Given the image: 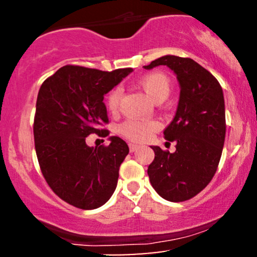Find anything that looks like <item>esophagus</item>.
<instances>
[{
	"mask_svg": "<svg viewBox=\"0 0 257 257\" xmlns=\"http://www.w3.org/2000/svg\"><path fill=\"white\" fill-rule=\"evenodd\" d=\"M138 149L139 146L135 145V144H129V150H131V152H135Z\"/></svg>",
	"mask_w": 257,
	"mask_h": 257,
	"instance_id": "esophagus-1",
	"label": "esophagus"
}]
</instances>
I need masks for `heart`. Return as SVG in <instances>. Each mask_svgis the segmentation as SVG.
<instances>
[{"label": "heart", "instance_id": "obj_1", "mask_svg": "<svg viewBox=\"0 0 257 257\" xmlns=\"http://www.w3.org/2000/svg\"><path fill=\"white\" fill-rule=\"evenodd\" d=\"M141 88L153 101L161 102L169 95L172 90V81L163 72H150L143 76L138 82ZM122 93L119 88H113L106 95V108L111 113L118 111ZM159 129V123L155 119H126L119 125V133L122 137L137 143H143Z\"/></svg>", "mask_w": 257, "mask_h": 257}]
</instances>
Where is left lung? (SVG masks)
Returning <instances> with one entry per match:
<instances>
[{"instance_id":"left-lung-1","label":"left lung","mask_w":257,"mask_h":257,"mask_svg":"<svg viewBox=\"0 0 257 257\" xmlns=\"http://www.w3.org/2000/svg\"><path fill=\"white\" fill-rule=\"evenodd\" d=\"M159 65L173 70L180 84L178 110L164 131L176 151L151 146L155 159L147 174L162 198L184 202L204 190L216 173L226 135L225 99L217 79L192 59L164 55L144 67Z\"/></svg>"}]
</instances>
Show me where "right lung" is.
I'll list each match as a JSON object with an SVG mask.
<instances>
[{"label":"right lung","instance_id":"1","mask_svg":"<svg viewBox=\"0 0 257 257\" xmlns=\"http://www.w3.org/2000/svg\"><path fill=\"white\" fill-rule=\"evenodd\" d=\"M133 69L100 71L76 65L59 69L41 85L34 119L41 172L53 192L76 208L104 205L116 190L129 147L118 137L110 145L89 147L90 134L107 137L104 95Z\"/></svg>","mask_w":257,"mask_h":257}]
</instances>
